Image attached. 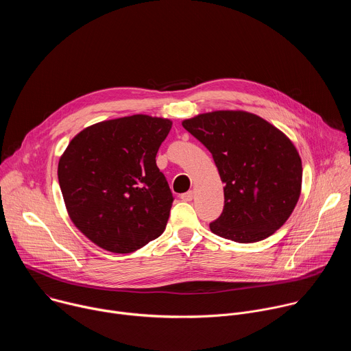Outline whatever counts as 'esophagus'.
<instances>
[{
	"mask_svg": "<svg viewBox=\"0 0 351 351\" xmlns=\"http://www.w3.org/2000/svg\"><path fill=\"white\" fill-rule=\"evenodd\" d=\"M193 197H194V193H193L191 190H190V191H186V193H183V194H180L182 202H191Z\"/></svg>",
	"mask_w": 351,
	"mask_h": 351,
	"instance_id": "obj_1",
	"label": "esophagus"
}]
</instances>
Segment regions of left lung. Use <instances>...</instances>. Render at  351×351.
Wrapping results in <instances>:
<instances>
[{"label": "left lung", "mask_w": 351, "mask_h": 351, "mask_svg": "<svg viewBox=\"0 0 351 351\" xmlns=\"http://www.w3.org/2000/svg\"><path fill=\"white\" fill-rule=\"evenodd\" d=\"M182 125L208 148L225 183L223 211L211 232L237 243L275 233L302 191V158L289 137L244 111L199 114Z\"/></svg>", "instance_id": "obj_1"}]
</instances>
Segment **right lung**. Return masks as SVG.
<instances>
[{"mask_svg": "<svg viewBox=\"0 0 351 351\" xmlns=\"http://www.w3.org/2000/svg\"><path fill=\"white\" fill-rule=\"evenodd\" d=\"M172 122L132 115L76 134L58 164L75 226L107 252L128 254L165 230L173 195L156 156Z\"/></svg>", "mask_w": 351, "mask_h": 351, "instance_id": "1", "label": "right lung"}]
</instances>
